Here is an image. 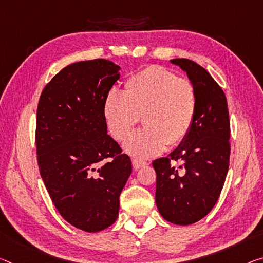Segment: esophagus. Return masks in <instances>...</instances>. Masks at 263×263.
<instances>
[{
    "instance_id": "esophagus-1",
    "label": "esophagus",
    "mask_w": 263,
    "mask_h": 263,
    "mask_svg": "<svg viewBox=\"0 0 263 263\" xmlns=\"http://www.w3.org/2000/svg\"><path fill=\"white\" fill-rule=\"evenodd\" d=\"M147 164H148V163L145 162V161H142V160H137V159L133 160V168H134L135 171H137V169L144 167V165H147Z\"/></svg>"
}]
</instances>
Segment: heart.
<instances>
[{
    "mask_svg": "<svg viewBox=\"0 0 263 263\" xmlns=\"http://www.w3.org/2000/svg\"><path fill=\"white\" fill-rule=\"evenodd\" d=\"M196 108L192 82L161 66H149L129 76L123 91H108L103 116L109 133L118 141L126 140L142 116L145 127L129 137L124 149L137 159H149L167 144L182 142L191 132Z\"/></svg>",
    "mask_w": 263,
    "mask_h": 263,
    "instance_id": "b5f03b06",
    "label": "heart"
}]
</instances>
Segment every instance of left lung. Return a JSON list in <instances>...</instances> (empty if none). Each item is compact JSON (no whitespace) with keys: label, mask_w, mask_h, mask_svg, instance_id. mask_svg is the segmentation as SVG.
Wrapping results in <instances>:
<instances>
[{"label":"left lung","mask_w":263,"mask_h":263,"mask_svg":"<svg viewBox=\"0 0 263 263\" xmlns=\"http://www.w3.org/2000/svg\"><path fill=\"white\" fill-rule=\"evenodd\" d=\"M171 62L195 88L197 108L187 137L169 156L153 162L155 201L163 219L187 226L203 219L219 200L229 167L230 122L224 92L209 72L188 59Z\"/></svg>","instance_id":"8db88e82"}]
</instances>
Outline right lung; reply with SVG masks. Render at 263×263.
<instances>
[{
	"label": "right lung",
	"mask_w": 263,
	"mask_h": 263,
	"mask_svg": "<svg viewBox=\"0 0 263 263\" xmlns=\"http://www.w3.org/2000/svg\"><path fill=\"white\" fill-rule=\"evenodd\" d=\"M120 69L103 59L72 63L52 78L39 101L40 174L63 219L88 233L118 219L120 194L133 169L130 157L107 134L103 116Z\"/></svg>",
	"instance_id": "obj_1"
}]
</instances>
